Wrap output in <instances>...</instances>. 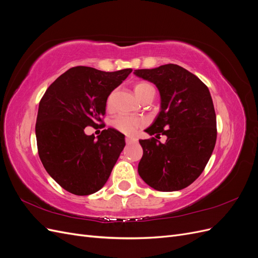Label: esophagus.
I'll list each match as a JSON object with an SVG mask.
<instances>
[{"label":"esophagus","instance_id":"1","mask_svg":"<svg viewBox=\"0 0 258 258\" xmlns=\"http://www.w3.org/2000/svg\"><path fill=\"white\" fill-rule=\"evenodd\" d=\"M138 141L137 138H134V137H126V143L127 144H131V143H135Z\"/></svg>","mask_w":258,"mask_h":258}]
</instances>
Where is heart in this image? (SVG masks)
Here are the masks:
<instances>
[{"mask_svg": "<svg viewBox=\"0 0 258 258\" xmlns=\"http://www.w3.org/2000/svg\"><path fill=\"white\" fill-rule=\"evenodd\" d=\"M135 92L137 97L140 100H142L144 97L150 95V93H155V90L151 84H148L146 82H139L135 85ZM113 97H114V91H112L106 98L107 108H110L112 105ZM143 124H144V120L142 118H140V117H132L127 115H118L113 120V126L118 131L122 132V134H127V135L134 134L137 129L142 127Z\"/></svg>", "mask_w": 258, "mask_h": 258, "instance_id": "1", "label": "heart"}]
</instances>
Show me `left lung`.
<instances>
[{
  "label": "left lung",
  "instance_id": "1",
  "mask_svg": "<svg viewBox=\"0 0 258 258\" xmlns=\"http://www.w3.org/2000/svg\"><path fill=\"white\" fill-rule=\"evenodd\" d=\"M160 92L161 111L145 131L159 138L140 140L143 156L138 171L143 181L159 191L183 189L199 177L213 153L217 129L212 98L205 83L177 64L136 70Z\"/></svg>",
  "mask_w": 258,
  "mask_h": 258
}]
</instances>
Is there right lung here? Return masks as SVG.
Here are the masks:
<instances>
[{
  "instance_id": "obj_1",
  "label": "right lung",
  "mask_w": 258,
  "mask_h": 258,
  "mask_svg": "<svg viewBox=\"0 0 258 258\" xmlns=\"http://www.w3.org/2000/svg\"><path fill=\"white\" fill-rule=\"evenodd\" d=\"M132 72L71 68L54 81L40 101L35 135L37 152L48 174L67 191L87 196L102 188L124 145V136L104 129L98 140L86 127L101 126L106 98Z\"/></svg>"
}]
</instances>
